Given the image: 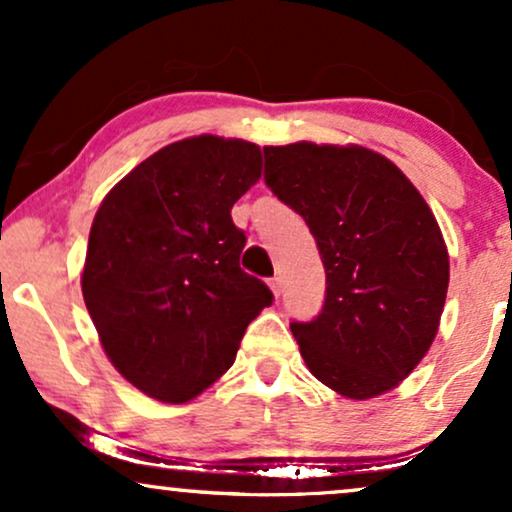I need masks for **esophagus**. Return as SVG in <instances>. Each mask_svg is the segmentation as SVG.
Segmentation results:
<instances>
[{
	"instance_id": "1",
	"label": "esophagus",
	"mask_w": 512,
	"mask_h": 512,
	"mask_svg": "<svg viewBox=\"0 0 512 512\" xmlns=\"http://www.w3.org/2000/svg\"><path fill=\"white\" fill-rule=\"evenodd\" d=\"M269 289H272L274 298L281 296V281L279 279H269Z\"/></svg>"
}]
</instances>
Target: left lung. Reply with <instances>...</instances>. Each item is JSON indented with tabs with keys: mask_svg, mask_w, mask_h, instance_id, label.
<instances>
[{
	"mask_svg": "<svg viewBox=\"0 0 512 512\" xmlns=\"http://www.w3.org/2000/svg\"><path fill=\"white\" fill-rule=\"evenodd\" d=\"M264 182L320 248L327 296L291 322L310 373L349 399L395 390L438 334L450 257L431 207L390 158L358 144L264 146Z\"/></svg>",
	"mask_w": 512,
	"mask_h": 512,
	"instance_id": "8db88e82",
	"label": "left lung"
}]
</instances>
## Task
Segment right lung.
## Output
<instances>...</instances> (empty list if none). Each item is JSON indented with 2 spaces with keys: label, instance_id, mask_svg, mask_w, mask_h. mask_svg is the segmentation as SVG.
<instances>
[{
  "label": "right lung",
  "instance_id": "add662e5",
  "mask_svg": "<svg viewBox=\"0 0 512 512\" xmlns=\"http://www.w3.org/2000/svg\"><path fill=\"white\" fill-rule=\"evenodd\" d=\"M262 178L260 146L216 134L158 149L105 195L81 293L105 356L166 404L190 402L233 366L267 284L240 269L233 204Z\"/></svg>",
  "mask_w": 512,
  "mask_h": 512
}]
</instances>
